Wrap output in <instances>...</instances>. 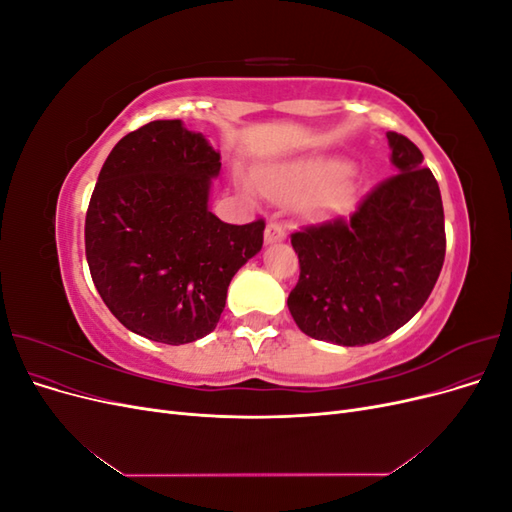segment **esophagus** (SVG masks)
Listing matches in <instances>:
<instances>
[{"instance_id":"34e87169","label":"esophagus","mask_w":512,"mask_h":512,"mask_svg":"<svg viewBox=\"0 0 512 512\" xmlns=\"http://www.w3.org/2000/svg\"><path fill=\"white\" fill-rule=\"evenodd\" d=\"M286 239V232L280 224L275 222H269L267 228H265V243L267 245H273V243H282Z\"/></svg>"}]
</instances>
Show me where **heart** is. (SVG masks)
Masks as SVG:
<instances>
[{
    "label": "heart",
    "mask_w": 512,
    "mask_h": 512,
    "mask_svg": "<svg viewBox=\"0 0 512 512\" xmlns=\"http://www.w3.org/2000/svg\"><path fill=\"white\" fill-rule=\"evenodd\" d=\"M262 190L280 203H297L309 218H337L354 207L356 183L337 158H301L258 173Z\"/></svg>",
    "instance_id": "obj_1"
}]
</instances>
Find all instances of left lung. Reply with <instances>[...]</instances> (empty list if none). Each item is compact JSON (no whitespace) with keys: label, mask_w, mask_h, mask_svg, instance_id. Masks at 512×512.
Instances as JSON below:
<instances>
[{"label":"left lung","mask_w":512,"mask_h":512,"mask_svg":"<svg viewBox=\"0 0 512 512\" xmlns=\"http://www.w3.org/2000/svg\"><path fill=\"white\" fill-rule=\"evenodd\" d=\"M395 173L350 220L292 235L299 284L288 297L297 327L337 346L376 344L425 305L442 271L446 235L436 177L410 138L386 132Z\"/></svg>","instance_id":"1"}]
</instances>
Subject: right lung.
Masks as SVG:
<instances>
[{"label":"right lung","instance_id":"add662e5","mask_svg":"<svg viewBox=\"0 0 512 512\" xmlns=\"http://www.w3.org/2000/svg\"><path fill=\"white\" fill-rule=\"evenodd\" d=\"M220 151L181 119L126 134L108 153L85 220L102 301L136 335L190 344L218 327L230 280L262 247L265 222L209 211Z\"/></svg>","mask_w":512,"mask_h":512}]
</instances>
